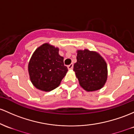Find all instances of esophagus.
Returning a JSON list of instances; mask_svg holds the SVG:
<instances>
[{
    "mask_svg": "<svg viewBox=\"0 0 134 134\" xmlns=\"http://www.w3.org/2000/svg\"><path fill=\"white\" fill-rule=\"evenodd\" d=\"M67 68H68L69 70L72 69H73V64H70L69 65H68V67H67Z\"/></svg>",
    "mask_w": 134,
    "mask_h": 134,
    "instance_id": "34e87169",
    "label": "esophagus"
}]
</instances>
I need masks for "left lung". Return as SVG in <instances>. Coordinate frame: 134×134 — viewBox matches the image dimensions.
I'll use <instances>...</instances> for the list:
<instances>
[{
  "instance_id": "1",
  "label": "left lung",
  "mask_w": 134,
  "mask_h": 134,
  "mask_svg": "<svg viewBox=\"0 0 134 134\" xmlns=\"http://www.w3.org/2000/svg\"><path fill=\"white\" fill-rule=\"evenodd\" d=\"M77 62L73 70L79 85L87 92L101 89L108 79V65L104 58L95 51L77 50Z\"/></svg>"
}]
</instances>
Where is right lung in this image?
<instances>
[{
    "mask_svg": "<svg viewBox=\"0 0 134 134\" xmlns=\"http://www.w3.org/2000/svg\"><path fill=\"white\" fill-rule=\"evenodd\" d=\"M59 48L49 43L38 47L29 62L30 79L39 90L50 92L60 85L68 69L64 64V57L58 53Z\"/></svg>",
    "mask_w": 134,
    "mask_h": 134,
    "instance_id": "obj_1",
    "label": "right lung"
}]
</instances>
